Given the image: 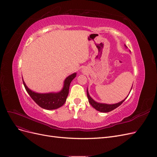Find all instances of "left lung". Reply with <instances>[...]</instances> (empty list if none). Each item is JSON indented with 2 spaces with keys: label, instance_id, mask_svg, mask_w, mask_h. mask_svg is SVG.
I'll list each match as a JSON object with an SVG mask.
<instances>
[{
  "label": "left lung",
  "instance_id": "obj_1",
  "mask_svg": "<svg viewBox=\"0 0 157 157\" xmlns=\"http://www.w3.org/2000/svg\"><path fill=\"white\" fill-rule=\"evenodd\" d=\"M124 46H125L126 48H127V46L126 45H124ZM132 86H133V84H132ZM132 87L131 88V90H132ZM130 91H131V90H130ZM87 92V96H88V101L90 103V105H91L95 109H96L97 111H98L99 112H101V113H108V112H110V111L114 110V109L117 108L118 106H120L121 104L124 101L125 99H125H123L122 101L118 102V103H114V104H107V103H99V102H97L95 100H94V99L90 96L88 88H87V92ZM129 94H130V93H129ZM129 94H128V95H129Z\"/></svg>",
  "mask_w": 157,
  "mask_h": 157
}]
</instances>
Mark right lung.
Here are the masks:
<instances>
[{
    "label": "right lung",
    "mask_w": 157,
    "mask_h": 157,
    "mask_svg": "<svg viewBox=\"0 0 157 157\" xmlns=\"http://www.w3.org/2000/svg\"><path fill=\"white\" fill-rule=\"evenodd\" d=\"M77 73L68 76L63 82V86L59 92L50 93H37L28 88L23 79V83L27 93L34 101L40 107L47 110H53L62 106L67 99L69 94V86L71 81L76 77Z\"/></svg>",
    "instance_id": "obj_1"
}]
</instances>
